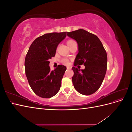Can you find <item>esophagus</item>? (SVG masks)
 <instances>
[{
  "mask_svg": "<svg viewBox=\"0 0 132 132\" xmlns=\"http://www.w3.org/2000/svg\"><path fill=\"white\" fill-rule=\"evenodd\" d=\"M67 69H71V68L69 67H67Z\"/></svg>",
  "mask_w": 132,
  "mask_h": 132,
  "instance_id": "obj_1",
  "label": "esophagus"
}]
</instances>
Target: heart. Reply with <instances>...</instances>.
Wrapping results in <instances>:
<instances>
[{"mask_svg": "<svg viewBox=\"0 0 132 132\" xmlns=\"http://www.w3.org/2000/svg\"><path fill=\"white\" fill-rule=\"evenodd\" d=\"M75 42L74 40H72V39H69V40H68L67 42V45L68 46V47L70 46L72 44H73L74 43H75ZM61 62L64 65H68L69 62V60L67 59V58H63L61 60Z\"/></svg>", "mask_w": 132, "mask_h": 132, "instance_id": "b5f03b06", "label": "heart"}]
</instances>
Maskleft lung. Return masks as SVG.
<instances>
[{"mask_svg":"<svg viewBox=\"0 0 132 132\" xmlns=\"http://www.w3.org/2000/svg\"><path fill=\"white\" fill-rule=\"evenodd\" d=\"M78 45L79 53L75 58L72 69L73 84L80 94L90 95L101 86L107 70L106 51L96 36L83 29L67 32ZM84 64L86 68L80 70L76 67Z\"/></svg>","mask_w":132,"mask_h":132,"instance_id":"obj_1","label":"left lung"}]
</instances>
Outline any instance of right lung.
Here are the masks:
<instances>
[{
    "label": "right lung",
    "mask_w": 132,
    "mask_h": 132,
    "mask_svg": "<svg viewBox=\"0 0 132 132\" xmlns=\"http://www.w3.org/2000/svg\"><path fill=\"white\" fill-rule=\"evenodd\" d=\"M66 36V32L46 34L35 39L27 52L25 74L31 88L39 97L51 98L61 88L67 68L58 65L51 70L49 59L55 56L58 45Z\"/></svg>",
    "instance_id": "add662e5"
}]
</instances>
